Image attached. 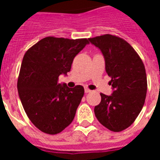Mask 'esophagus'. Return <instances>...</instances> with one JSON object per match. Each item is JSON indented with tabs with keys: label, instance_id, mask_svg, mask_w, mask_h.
<instances>
[{
	"label": "esophagus",
	"instance_id": "obj_1",
	"mask_svg": "<svg viewBox=\"0 0 160 160\" xmlns=\"http://www.w3.org/2000/svg\"><path fill=\"white\" fill-rule=\"evenodd\" d=\"M85 93H90L91 92V90L90 89H88V88H85Z\"/></svg>",
	"mask_w": 160,
	"mask_h": 160
}]
</instances>
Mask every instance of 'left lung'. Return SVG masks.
Listing matches in <instances>:
<instances>
[{
    "label": "left lung",
    "instance_id": "1",
    "mask_svg": "<svg viewBox=\"0 0 160 160\" xmlns=\"http://www.w3.org/2000/svg\"><path fill=\"white\" fill-rule=\"evenodd\" d=\"M105 60V70L111 80V95L100 93L101 101L95 107L100 124L114 132L129 127L144 105L147 76L141 58L124 39L109 34L90 38Z\"/></svg>",
    "mask_w": 160,
    "mask_h": 160
}]
</instances>
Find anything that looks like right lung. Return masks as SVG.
I'll return each instance as SVG.
<instances>
[{
  "mask_svg": "<svg viewBox=\"0 0 160 160\" xmlns=\"http://www.w3.org/2000/svg\"><path fill=\"white\" fill-rule=\"evenodd\" d=\"M89 43L86 38L48 36L24 55L17 90L25 112L41 131L59 134L73 121L85 90L82 85H61L58 80L70 71L75 55Z\"/></svg>",
  "mask_w": 160,
  "mask_h": 160,
  "instance_id": "add662e5",
  "label": "right lung"
}]
</instances>
